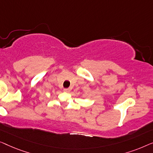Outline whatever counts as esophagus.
Masks as SVG:
<instances>
[{"label":"esophagus","mask_w":153,"mask_h":153,"mask_svg":"<svg viewBox=\"0 0 153 153\" xmlns=\"http://www.w3.org/2000/svg\"><path fill=\"white\" fill-rule=\"evenodd\" d=\"M64 91L66 92V93H68V92L70 91V89H64Z\"/></svg>","instance_id":"34e87169"}]
</instances>
